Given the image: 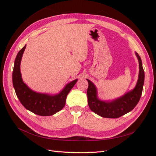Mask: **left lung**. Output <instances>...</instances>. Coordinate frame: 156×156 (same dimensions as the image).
Wrapping results in <instances>:
<instances>
[{"instance_id": "8db88e82", "label": "left lung", "mask_w": 156, "mask_h": 156, "mask_svg": "<svg viewBox=\"0 0 156 156\" xmlns=\"http://www.w3.org/2000/svg\"><path fill=\"white\" fill-rule=\"evenodd\" d=\"M138 58L139 73L135 87L121 97L111 101L101 100L98 97V91L94 84L87 80L88 83L87 89L88 104L91 111L103 118L117 119L130 112L137 104L141 94L144 82V72L143 68L142 60L140 56L135 52Z\"/></svg>"}]
</instances>
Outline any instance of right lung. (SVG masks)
Listing matches in <instances>:
<instances>
[{
    "label": "right lung",
    "mask_w": 156,
    "mask_h": 156,
    "mask_svg": "<svg viewBox=\"0 0 156 156\" xmlns=\"http://www.w3.org/2000/svg\"><path fill=\"white\" fill-rule=\"evenodd\" d=\"M25 48L26 45L19 51L14 62L12 81L16 95L21 104L34 114L40 116L53 115L62 109L68 93L78 79L68 83L58 94L55 95L32 90L23 82L20 70L21 61Z\"/></svg>",
    "instance_id": "right-lung-1"
}]
</instances>
